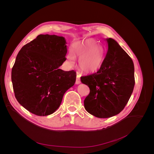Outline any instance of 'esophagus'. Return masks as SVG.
<instances>
[{
  "instance_id": "obj_1",
  "label": "esophagus",
  "mask_w": 154,
  "mask_h": 154,
  "mask_svg": "<svg viewBox=\"0 0 154 154\" xmlns=\"http://www.w3.org/2000/svg\"><path fill=\"white\" fill-rule=\"evenodd\" d=\"M80 83H81V81H80V76H79L78 75H77L76 80V84L78 85V84H80Z\"/></svg>"
}]
</instances>
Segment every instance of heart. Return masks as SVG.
I'll return each instance as SVG.
<instances>
[{
  "instance_id": "1",
  "label": "heart",
  "mask_w": 154,
  "mask_h": 154,
  "mask_svg": "<svg viewBox=\"0 0 154 154\" xmlns=\"http://www.w3.org/2000/svg\"><path fill=\"white\" fill-rule=\"evenodd\" d=\"M75 58H79L78 67L85 73L95 72L100 69L103 63V53L92 39H86L78 43L66 57L67 63L72 66Z\"/></svg>"
}]
</instances>
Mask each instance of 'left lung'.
<instances>
[{
    "instance_id": "1",
    "label": "left lung",
    "mask_w": 154,
    "mask_h": 154,
    "mask_svg": "<svg viewBox=\"0 0 154 154\" xmlns=\"http://www.w3.org/2000/svg\"><path fill=\"white\" fill-rule=\"evenodd\" d=\"M108 50L99 71L81 77L90 88L84 100L88 113L99 118L118 114L127 104L135 85L132 60L115 40L106 38Z\"/></svg>"
}]
</instances>
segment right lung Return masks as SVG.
<instances>
[{
	"label": "right lung",
	"mask_w": 154,
	"mask_h": 154,
	"mask_svg": "<svg viewBox=\"0 0 154 154\" xmlns=\"http://www.w3.org/2000/svg\"><path fill=\"white\" fill-rule=\"evenodd\" d=\"M66 44L63 36L40 35L18 52L11 71L13 91L18 103L30 112L54 113L75 83V71L59 69L66 60Z\"/></svg>",
	"instance_id": "right-lung-1"
}]
</instances>
